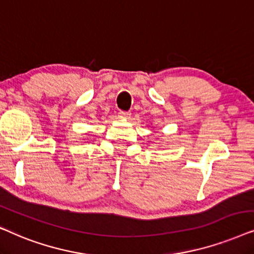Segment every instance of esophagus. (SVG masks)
Here are the masks:
<instances>
[{
    "mask_svg": "<svg viewBox=\"0 0 254 254\" xmlns=\"http://www.w3.org/2000/svg\"><path fill=\"white\" fill-rule=\"evenodd\" d=\"M130 113H127V111H120L118 113V117L120 118H129L130 117Z\"/></svg>",
    "mask_w": 254,
    "mask_h": 254,
    "instance_id": "esophagus-1",
    "label": "esophagus"
}]
</instances>
